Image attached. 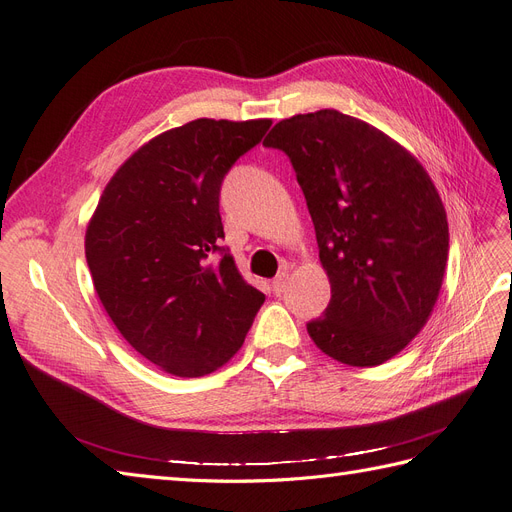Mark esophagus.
Returning <instances> with one entry per match:
<instances>
[{"label":"esophagus","mask_w":512,"mask_h":512,"mask_svg":"<svg viewBox=\"0 0 512 512\" xmlns=\"http://www.w3.org/2000/svg\"><path fill=\"white\" fill-rule=\"evenodd\" d=\"M271 286H273L275 294H284L286 288H288V269H282L280 273H277V277H275Z\"/></svg>","instance_id":"esophagus-1"}]
</instances>
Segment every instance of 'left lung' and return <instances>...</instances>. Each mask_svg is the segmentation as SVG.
Segmentation results:
<instances>
[{
    "label": "left lung",
    "mask_w": 512,
    "mask_h": 512,
    "mask_svg": "<svg viewBox=\"0 0 512 512\" xmlns=\"http://www.w3.org/2000/svg\"><path fill=\"white\" fill-rule=\"evenodd\" d=\"M262 145L290 158L331 282L309 337L344 365L393 359L429 320L448 258L446 211L427 170L333 108L282 119Z\"/></svg>",
    "instance_id": "obj_1"
}]
</instances>
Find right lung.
Returning a JSON list of instances; mask_svg holds the SVG:
<instances>
[{
  "label": "right lung",
  "instance_id": "add662e5",
  "mask_svg": "<svg viewBox=\"0 0 512 512\" xmlns=\"http://www.w3.org/2000/svg\"><path fill=\"white\" fill-rule=\"evenodd\" d=\"M271 119H194L151 138L106 183L85 232L91 280L126 342L200 378L243 346L265 294L220 247V188Z\"/></svg>",
  "mask_w": 512,
  "mask_h": 512
}]
</instances>
